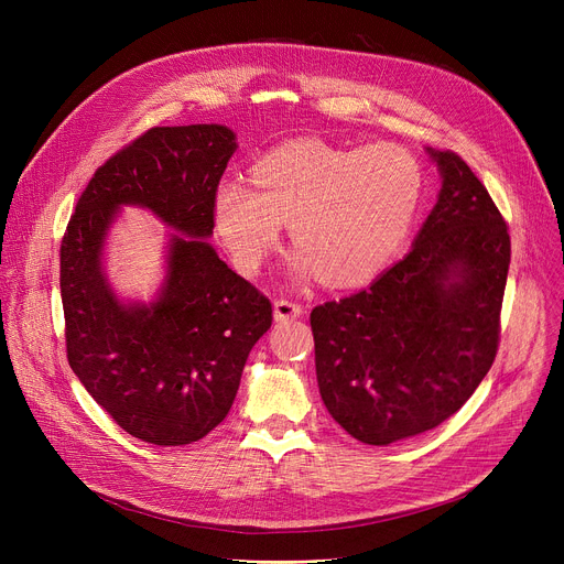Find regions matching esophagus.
Wrapping results in <instances>:
<instances>
[{
  "label": "esophagus",
  "mask_w": 564,
  "mask_h": 564,
  "mask_svg": "<svg viewBox=\"0 0 564 564\" xmlns=\"http://www.w3.org/2000/svg\"><path fill=\"white\" fill-rule=\"evenodd\" d=\"M302 313H304V308H302L300 302H292V300H276L274 302V317L279 322L294 319V317H300Z\"/></svg>",
  "instance_id": "obj_1"
}]
</instances>
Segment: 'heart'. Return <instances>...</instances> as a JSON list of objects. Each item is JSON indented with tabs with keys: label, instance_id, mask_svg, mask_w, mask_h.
Masks as SVG:
<instances>
[{
	"label": "heart",
	"instance_id": "b5f03b06",
	"mask_svg": "<svg viewBox=\"0 0 564 564\" xmlns=\"http://www.w3.org/2000/svg\"><path fill=\"white\" fill-rule=\"evenodd\" d=\"M251 185L226 181L213 203L232 262L258 274L276 251L283 221L302 251L297 267L349 288L383 270L423 196V166L404 145L377 141L340 148L322 139L288 141L251 169Z\"/></svg>",
	"mask_w": 564,
	"mask_h": 564
}]
</instances>
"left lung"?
Masks as SVG:
<instances>
[{
	"label": "left lung",
	"instance_id": "obj_1",
	"mask_svg": "<svg viewBox=\"0 0 564 564\" xmlns=\"http://www.w3.org/2000/svg\"><path fill=\"white\" fill-rule=\"evenodd\" d=\"M430 155L443 187L413 249L370 288L311 311L322 402L368 446L451 419L500 343L508 224L457 153Z\"/></svg>",
	"mask_w": 564,
	"mask_h": 564
}]
</instances>
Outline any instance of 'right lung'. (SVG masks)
Returning a JSON list of instances; mask_svg holds the SVG:
<instances>
[{
	"label": "right lung",
	"instance_id": "1",
	"mask_svg": "<svg viewBox=\"0 0 564 564\" xmlns=\"http://www.w3.org/2000/svg\"><path fill=\"white\" fill-rule=\"evenodd\" d=\"M235 148L224 126L145 130L96 169L62 240L68 364L118 427L155 446H187L228 416L249 351L274 319L272 302L203 240ZM121 204L186 232L172 238L151 307H123L99 270Z\"/></svg>",
	"mask_w": 564,
	"mask_h": 564
}]
</instances>
